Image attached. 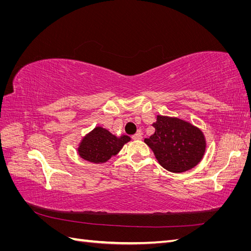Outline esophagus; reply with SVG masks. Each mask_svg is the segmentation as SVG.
<instances>
[{
	"instance_id": "obj_1",
	"label": "esophagus",
	"mask_w": 251,
	"mask_h": 251,
	"mask_svg": "<svg viewBox=\"0 0 251 251\" xmlns=\"http://www.w3.org/2000/svg\"><path fill=\"white\" fill-rule=\"evenodd\" d=\"M142 134H141V132H138V133H136V134H134L133 136H132V139L133 140H140L141 138H142V136H141Z\"/></svg>"
}]
</instances>
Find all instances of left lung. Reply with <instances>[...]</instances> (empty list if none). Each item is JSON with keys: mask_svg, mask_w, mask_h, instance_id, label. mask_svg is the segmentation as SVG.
Instances as JSON below:
<instances>
[{"mask_svg": "<svg viewBox=\"0 0 251 251\" xmlns=\"http://www.w3.org/2000/svg\"><path fill=\"white\" fill-rule=\"evenodd\" d=\"M154 134L144 139L162 168L173 173L193 169L205 151V139L198 127L178 118L157 116Z\"/></svg>", "mask_w": 251, "mask_h": 251, "instance_id": "left-lung-1", "label": "left lung"}]
</instances>
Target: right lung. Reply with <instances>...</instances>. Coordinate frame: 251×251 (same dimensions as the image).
I'll return each instance as SVG.
<instances>
[{"instance_id":"right-lung-1","label":"right lung","mask_w":251,"mask_h":251,"mask_svg":"<svg viewBox=\"0 0 251 251\" xmlns=\"http://www.w3.org/2000/svg\"><path fill=\"white\" fill-rule=\"evenodd\" d=\"M127 141H130L128 136L124 135L117 138L105 128L97 126L82 139L78 153L87 161L101 163L116 155Z\"/></svg>"}]
</instances>
